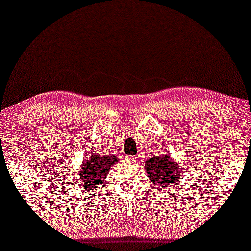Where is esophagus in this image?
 <instances>
[{
    "label": "esophagus",
    "mask_w": 251,
    "mask_h": 251,
    "mask_svg": "<svg viewBox=\"0 0 251 251\" xmlns=\"http://www.w3.org/2000/svg\"><path fill=\"white\" fill-rule=\"evenodd\" d=\"M126 161H128L129 163H136L137 159L135 156H128V157H126Z\"/></svg>",
    "instance_id": "obj_1"
}]
</instances>
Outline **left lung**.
<instances>
[{"mask_svg": "<svg viewBox=\"0 0 251 251\" xmlns=\"http://www.w3.org/2000/svg\"><path fill=\"white\" fill-rule=\"evenodd\" d=\"M145 169L152 183L162 187L164 191H168L181 176L180 168L171 160L170 153L152 156L145 162Z\"/></svg>", "mask_w": 251, "mask_h": 251, "instance_id": "1", "label": "left lung"}]
</instances>
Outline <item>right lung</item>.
Returning <instances> with one entry per match:
<instances>
[{
	"label": "right lung",
	"instance_id": "add662e5",
	"mask_svg": "<svg viewBox=\"0 0 251 251\" xmlns=\"http://www.w3.org/2000/svg\"><path fill=\"white\" fill-rule=\"evenodd\" d=\"M116 162H119V159L114 155H100L99 153L88 155L76 177L78 186L83 188V191L85 188L94 191L104 188L105 178L111 167Z\"/></svg>",
	"mask_w": 251,
	"mask_h": 251
}]
</instances>
